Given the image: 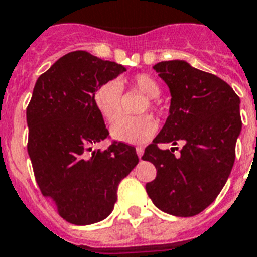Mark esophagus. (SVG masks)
<instances>
[{
	"mask_svg": "<svg viewBox=\"0 0 257 257\" xmlns=\"http://www.w3.org/2000/svg\"><path fill=\"white\" fill-rule=\"evenodd\" d=\"M136 152H137V156H139V159H141V157H143V153H144V148H143V147H137Z\"/></svg>",
	"mask_w": 257,
	"mask_h": 257,
	"instance_id": "obj_1",
	"label": "esophagus"
}]
</instances>
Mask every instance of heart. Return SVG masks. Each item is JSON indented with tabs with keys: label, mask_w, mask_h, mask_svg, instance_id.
<instances>
[{
	"label": "heart",
	"mask_w": 257,
	"mask_h": 257,
	"mask_svg": "<svg viewBox=\"0 0 257 257\" xmlns=\"http://www.w3.org/2000/svg\"><path fill=\"white\" fill-rule=\"evenodd\" d=\"M131 86L143 96L145 102L141 105L140 113L147 110L156 113L159 110L156 98L160 96L161 86L157 80L147 73H139L131 78ZM93 104L105 121L112 122L121 112V85L114 80H109L97 86L92 96ZM156 122L149 116L120 117L113 124L110 135L114 140L126 144H140L148 141L156 133Z\"/></svg>",
	"instance_id": "b5f03b06"
}]
</instances>
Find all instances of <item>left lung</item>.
I'll return each mask as SVG.
<instances>
[{
  "label": "left lung",
  "instance_id": "left-lung-1",
  "mask_svg": "<svg viewBox=\"0 0 257 257\" xmlns=\"http://www.w3.org/2000/svg\"><path fill=\"white\" fill-rule=\"evenodd\" d=\"M153 69L172 98L164 126L143 156L157 171L145 189L163 212L191 217L215 201L231 173L241 131L240 98L221 78L183 60L161 61ZM181 140L186 144L179 157L174 149L158 148Z\"/></svg>",
  "mask_w": 257,
  "mask_h": 257
}]
</instances>
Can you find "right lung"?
Segmentation results:
<instances>
[{"mask_svg":"<svg viewBox=\"0 0 257 257\" xmlns=\"http://www.w3.org/2000/svg\"><path fill=\"white\" fill-rule=\"evenodd\" d=\"M125 70L76 50L54 62L34 85L26 108L28 153L41 193L70 224L88 225L108 217L118 184L139 163L136 148L121 141L92 151L109 137L93 92Z\"/></svg>","mask_w":257,"mask_h":257,"instance_id":"right-lung-1","label":"right lung"}]
</instances>
